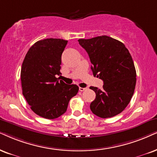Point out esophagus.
Segmentation results:
<instances>
[{
    "instance_id": "obj_1",
    "label": "esophagus",
    "mask_w": 157,
    "mask_h": 157,
    "mask_svg": "<svg viewBox=\"0 0 157 157\" xmlns=\"http://www.w3.org/2000/svg\"><path fill=\"white\" fill-rule=\"evenodd\" d=\"M86 88H80H80H79V90H80V91H81V92H82V91H84V90H86Z\"/></svg>"
}]
</instances>
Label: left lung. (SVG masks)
<instances>
[{"label":"left lung","instance_id":"8db88e82","mask_svg":"<svg viewBox=\"0 0 157 157\" xmlns=\"http://www.w3.org/2000/svg\"><path fill=\"white\" fill-rule=\"evenodd\" d=\"M78 41L89 56L93 75L104 81L103 90L90 87L96 93L90 110L101 118L116 116L130 103L136 88L131 55L122 42L106 35Z\"/></svg>","mask_w":157,"mask_h":157}]
</instances>
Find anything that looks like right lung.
Returning a JSON list of instances; mask_svg holds the SVG:
<instances>
[{"label":"right lung","instance_id":"right-lung-1","mask_svg":"<svg viewBox=\"0 0 157 157\" xmlns=\"http://www.w3.org/2000/svg\"><path fill=\"white\" fill-rule=\"evenodd\" d=\"M68 41L47 38L37 41L27 51L21 69L22 94L31 109L41 117L53 120L64 114L69 101L78 93L76 85L57 77L61 54Z\"/></svg>","mask_w":157,"mask_h":157}]
</instances>
